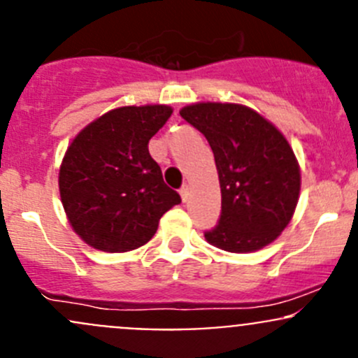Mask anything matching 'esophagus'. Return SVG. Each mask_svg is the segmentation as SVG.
<instances>
[{"instance_id": "obj_1", "label": "esophagus", "mask_w": 358, "mask_h": 358, "mask_svg": "<svg viewBox=\"0 0 358 358\" xmlns=\"http://www.w3.org/2000/svg\"><path fill=\"white\" fill-rule=\"evenodd\" d=\"M180 196H182V201L183 202H187V199H189V196H190L189 185H183L182 189H180Z\"/></svg>"}]
</instances>
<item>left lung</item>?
Returning <instances> with one entry per match:
<instances>
[{
	"instance_id": "left-lung-1",
	"label": "left lung",
	"mask_w": 358,
	"mask_h": 358,
	"mask_svg": "<svg viewBox=\"0 0 358 358\" xmlns=\"http://www.w3.org/2000/svg\"><path fill=\"white\" fill-rule=\"evenodd\" d=\"M180 115L199 129L215 154L222 215L206 241L229 252L268 246L289 225L301 189L298 159L286 136L241 103L199 102Z\"/></svg>"
}]
</instances>
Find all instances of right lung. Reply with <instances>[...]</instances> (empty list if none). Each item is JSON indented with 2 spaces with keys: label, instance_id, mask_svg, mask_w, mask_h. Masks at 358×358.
<instances>
[{
  "label": "right lung",
  "instance_id": "add662e5",
  "mask_svg": "<svg viewBox=\"0 0 358 358\" xmlns=\"http://www.w3.org/2000/svg\"><path fill=\"white\" fill-rule=\"evenodd\" d=\"M169 106H126L96 117L67 147L59 190L72 230L88 246L126 252L149 243L159 220L180 204L149 154Z\"/></svg>",
  "mask_w": 358,
  "mask_h": 358
}]
</instances>
